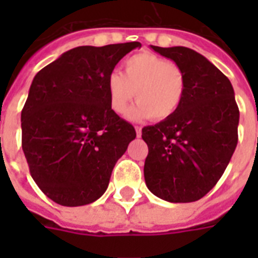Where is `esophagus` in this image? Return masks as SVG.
I'll return each mask as SVG.
<instances>
[{"label":"esophagus","mask_w":258,"mask_h":258,"mask_svg":"<svg viewBox=\"0 0 258 258\" xmlns=\"http://www.w3.org/2000/svg\"><path fill=\"white\" fill-rule=\"evenodd\" d=\"M135 131H137V137L139 138L142 135V127L141 125H135Z\"/></svg>","instance_id":"obj_1"}]
</instances>
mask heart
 <instances>
[{
    "mask_svg": "<svg viewBox=\"0 0 258 258\" xmlns=\"http://www.w3.org/2000/svg\"><path fill=\"white\" fill-rule=\"evenodd\" d=\"M186 92V75L176 62L150 52L130 56L123 62V75L111 72L107 79V93L113 112H125L130 101L131 119L151 116L163 120L178 111Z\"/></svg>",
    "mask_w": 258,
    "mask_h": 258,
    "instance_id": "1",
    "label": "heart"
}]
</instances>
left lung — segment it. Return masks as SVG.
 <instances>
[{"instance_id":"1","label":"left lung","mask_w":258,"mask_h":258,"mask_svg":"<svg viewBox=\"0 0 258 258\" xmlns=\"http://www.w3.org/2000/svg\"><path fill=\"white\" fill-rule=\"evenodd\" d=\"M151 48L184 71L186 92L174 115L142 128L149 146L146 184L162 200L194 202L216 186L236 150L240 111L234 91L229 79L196 50Z\"/></svg>"}]
</instances>
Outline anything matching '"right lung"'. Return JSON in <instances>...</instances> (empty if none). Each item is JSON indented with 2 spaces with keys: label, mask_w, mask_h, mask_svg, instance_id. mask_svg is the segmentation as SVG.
<instances>
[{
  "label": "right lung",
  "mask_w": 258,
  "mask_h": 258,
  "mask_svg": "<svg viewBox=\"0 0 258 258\" xmlns=\"http://www.w3.org/2000/svg\"><path fill=\"white\" fill-rule=\"evenodd\" d=\"M141 42L78 46L34 76L21 112L22 150L48 198L83 206L100 198L137 133L113 112L107 79Z\"/></svg>",
  "instance_id": "add662e5"
}]
</instances>
